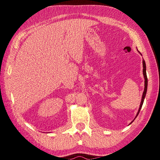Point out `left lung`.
<instances>
[{"instance_id":"obj_1","label":"left lung","mask_w":160,"mask_h":160,"mask_svg":"<svg viewBox=\"0 0 160 160\" xmlns=\"http://www.w3.org/2000/svg\"><path fill=\"white\" fill-rule=\"evenodd\" d=\"M139 52V51H138ZM140 53V52H139ZM141 54V53H140ZM142 65H143V70H142V72H143V75H144V79H145V88H144V92H143L142 93V99H141V102H140V107H139V109H138V112L137 113V115L135 116L134 120L135 119V118L137 117L138 115V113H140V111L141 109L142 106L143 104V102H144V99H145V97L146 95V93H147V89H148V77H147V74H146V65H145V62L144 60H142ZM133 120V121H134ZM132 121L131 123H132ZM130 123V124H131Z\"/></svg>"}]
</instances>
